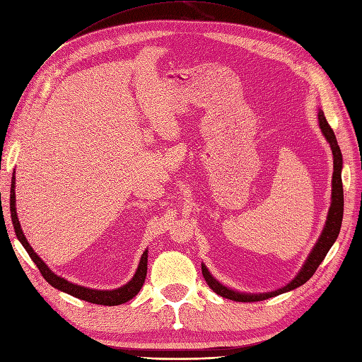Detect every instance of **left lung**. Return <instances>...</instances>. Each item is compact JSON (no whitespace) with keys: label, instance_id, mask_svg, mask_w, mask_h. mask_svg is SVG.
<instances>
[{"label":"left lung","instance_id":"8db88e82","mask_svg":"<svg viewBox=\"0 0 362 362\" xmlns=\"http://www.w3.org/2000/svg\"><path fill=\"white\" fill-rule=\"evenodd\" d=\"M318 122H320V128L321 132L324 134L325 140L329 141L332 151H333V181H332V204L329 209V215H327V221L324 230L318 238L317 245L314 246V249L309 253V256L306 257V261L303 264V267L300 268V271L298 272L296 277L291 280L287 286L274 290V291H268V293H240V291H235L230 287H226L223 284H221L215 277H212V274L208 271L204 264H202V274L203 279L208 283V286L215 291L216 295L230 299V300H235V302H257V300H265L274 296H279L281 293H286V291L293 290L302 284H305L309 279L313 277L315 274L317 268L320 267V264L324 261L325 255L329 253L330 247L333 246V243L336 242V238L339 235L340 227H341V218H343V185H341V153L340 148L337 146V140L336 135L333 132V129L330 128L329 122L324 116V112L320 109L318 110Z\"/></svg>","mask_w":362,"mask_h":362}]
</instances>
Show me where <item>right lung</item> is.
<instances>
[{
	"mask_svg": "<svg viewBox=\"0 0 362 362\" xmlns=\"http://www.w3.org/2000/svg\"><path fill=\"white\" fill-rule=\"evenodd\" d=\"M14 188H16V178H14V172H13V178H11V190H10V212H11V222H13V227L16 231L17 238H19V242L23 245V247L26 249V252L29 253L30 259L35 262V265L38 267L40 272L42 274V277L53 286L57 290L64 291V293L75 296L78 299L82 300H87L91 303H97V305H106V306H115V305H120V303H125L128 300H131L136 293H139L140 288L144 284L146 280V275H147V252L144 250L139 268H136L134 277L131 281H128L125 286L115 288V290H97V288H88V287H83V286H78L74 284L71 281L64 280L63 277H59L53 271H51L45 262L41 259V257L33 252V249L30 247V245L28 243V240L21 228V222L19 218H17V212H16V193H14Z\"/></svg>",
	"mask_w": 362,
	"mask_h": 362,
	"instance_id": "obj_1",
	"label": "right lung"
}]
</instances>
